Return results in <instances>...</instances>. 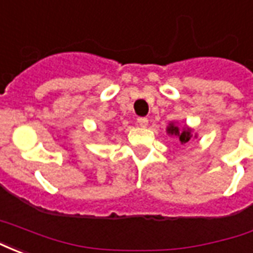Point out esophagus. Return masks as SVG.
<instances>
[{
    "label": "esophagus",
    "instance_id": "esophagus-1",
    "mask_svg": "<svg viewBox=\"0 0 253 253\" xmlns=\"http://www.w3.org/2000/svg\"><path fill=\"white\" fill-rule=\"evenodd\" d=\"M148 123H149L148 118H138L137 119V125L139 127H146L148 126Z\"/></svg>",
    "mask_w": 253,
    "mask_h": 253
}]
</instances>
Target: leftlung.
Instances as JSON below:
<instances>
[{
  "mask_svg": "<svg viewBox=\"0 0 253 253\" xmlns=\"http://www.w3.org/2000/svg\"><path fill=\"white\" fill-rule=\"evenodd\" d=\"M167 131H168V134H172V135H177L181 143H187L188 141H190V138H191L190 130H183V131H180L177 126H175V125H169V127L167 128Z\"/></svg>",
  "mask_w": 253,
  "mask_h": 253,
  "instance_id": "obj_1",
  "label": "left lung"
}]
</instances>
